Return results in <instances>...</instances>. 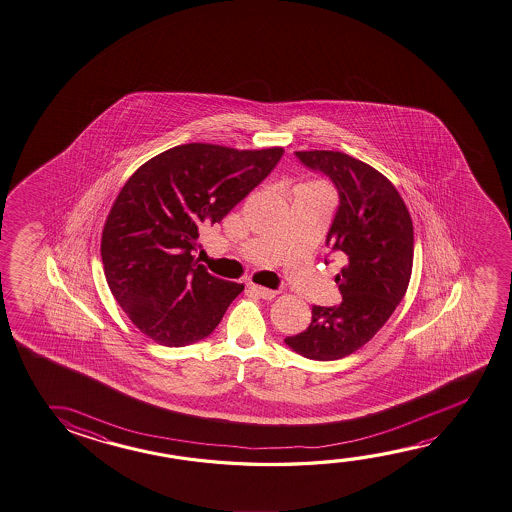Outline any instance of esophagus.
Segmentation results:
<instances>
[{
	"label": "esophagus",
	"mask_w": 512,
	"mask_h": 512,
	"mask_svg": "<svg viewBox=\"0 0 512 512\" xmlns=\"http://www.w3.org/2000/svg\"><path fill=\"white\" fill-rule=\"evenodd\" d=\"M248 289H250L253 294H257L259 298H264V300H273V298L277 296V291L268 289V287H262V285L248 284Z\"/></svg>",
	"instance_id": "obj_1"
}]
</instances>
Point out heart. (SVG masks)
Here are the masks:
<instances>
[{
  "instance_id": "b5f03b06",
  "label": "heart",
  "mask_w": 512,
  "mask_h": 512,
  "mask_svg": "<svg viewBox=\"0 0 512 512\" xmlns=\"http://www.w3.org/2000/svg\"><path fill=\"white\" fill-rule=\"evenodd\" d=\"M318 187H325L321 182H303L294 187V194L300 193V191H309V189H318Z\"/></svg>"
}]
</instances>
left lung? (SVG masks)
Wrapping results in <instances>:
<instances>
[{
	"label": "left lung",
	"instance_id": "obj_1",
	"mask_svg": "<svg viewBox=\"0 0 512 512\" xmlns=\"http://www.w3.org/2000/svg\"><path fill=\"white\" fill-rule=\"evenodd\" d=\"M310 169L330 176L339 209L327 244L341 255L337 307H312L309 327L285 344L312 361L357 352L386 325L409 287L414 259L411 214L391 180L343 151H296Z\"/></svg>",
	"mask_w": 512,
	"mask_h": 512
}]
</instances>
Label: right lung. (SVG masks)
<instances>
[{"instance_id": "obj_1", "label": "right lung", "mask_w": 512, "mask_h": 512, "mask_svg": "<svg viewBox=\"0 0 512 512\" xmlns=\"http://www.w3.org/2000/svg\"><path fill=\"white\" fill-rule=\"evenodd\" d=\"M284 148L180 144L126 180L101 232L110 291L135 327L164 346L209 336L244 289L194 259L200 228L227 216L266 178Z\"/></svg>"}]
</instances>
